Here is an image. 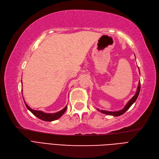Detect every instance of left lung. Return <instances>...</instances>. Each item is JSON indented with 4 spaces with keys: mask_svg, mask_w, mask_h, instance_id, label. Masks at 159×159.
I'll return each mask as SVG.
<instances>
[{
    "mask_svg": "<svg viewBox=\"0 0 159 159\" xmlns=\"http://www.w3.org/2000/svg\"><path fill=\"white\" fill-rule=\"evenodd\" d=\"M140 89H141V83L140 82L139 83V86H138L137 87V93L136 94H135V96L133 97V98L127 102V104H126V106H125V107L123 110H120V111H105V110H100L98 109V111H101L102 113L103 114H106L107 115H111V116H121L122 114H124L125 112L129 108V107H131V106L134 103V102H135V100H137L138 96H139V92H140Z\"/></svg>",
    "mask_w": 159,
    "mask_h": 159,
    "instance_id": "obj_1",
    "label": "left lung"
}]
</instances>
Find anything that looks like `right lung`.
Instances as JSON below:
<instances>
[{"instance_id":"right-lung-1","label":"right lung","mask_w":159,"mask_h":159,"mask_svg":"<svg viewBox=\"0 0 159 159\" xmlns=\"http://www.w3.org/2000/svg\"><path fill=\"white\" fill-rule=\"evenodd\" d=\"M24 103L25 104V106H26L27 108L32 112V113L36 116L37 117H38L39 119L45 121H52L54 120H56L59 119V117L62 116L65 111H66V108H67V106H66L64 109H63L62 110H61L60 111L57 112V113H54V114H47V113H44V112L42 111H38V110H32L30 107L25 104V102H24Z\"/></svg>"}]
</instances>
